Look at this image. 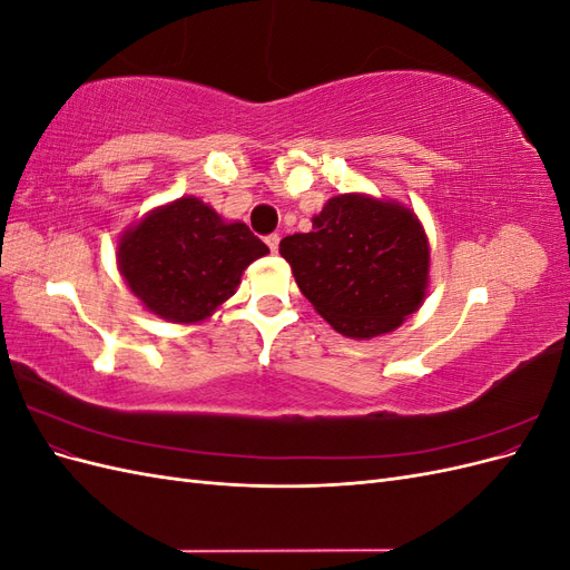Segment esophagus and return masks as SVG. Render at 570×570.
<instances>
[{"label": "esophagus", "mask_w": 570, "mask_h": 570, "mask_svg": "<svg viewBox=\"0 0 570 570\" xmlns=\"http://www.w3.org/2000/svg\"><path fill=\"white\" fill-rule=\"evenodd\" d=\"M266 245H268V249L275 254L278 252V247H281V235H268L266 237Z\"/></svg>", "instance_id": "34e87169"}]
</instances>
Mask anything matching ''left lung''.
<instances>
[{"label": "left lung", "instance_id": "8db88e82", "mask_svg": "<svg viewBox=\"0 0 570 570\" xmlns=\"http://www.w3.org/2000/svg\"><path fill=\"white\" fill-rule=\"evenodd\" d=\"M312 223V233L281 239V256L340 335L371 340L419 312L430 285V243L413 209L344 193L327 199Z\"/></svg>", "mask_w": 570, "mask_h": 570}]
</instances>
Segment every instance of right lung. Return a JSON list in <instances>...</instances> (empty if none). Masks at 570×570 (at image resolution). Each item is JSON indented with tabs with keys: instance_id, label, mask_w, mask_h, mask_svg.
<instances>
[{
	"instance_id": "add662e5",
	"label": "right lung",
	"mask_w": 570,
	"mask_h": 570,
	"mask_svg": "<svg viewBox=\"0 0 570 570\" xmlns=\"http://www.w3.org/2000/svg\"><path fill=\"white\" fill-rule=\"evenodd\" d=\"M268 254L243 220L185 195L154 206L118 237L116 264L149 314L168 323L214 316L243 281L245 268Z\"/></svg>"
}]
</instances>
